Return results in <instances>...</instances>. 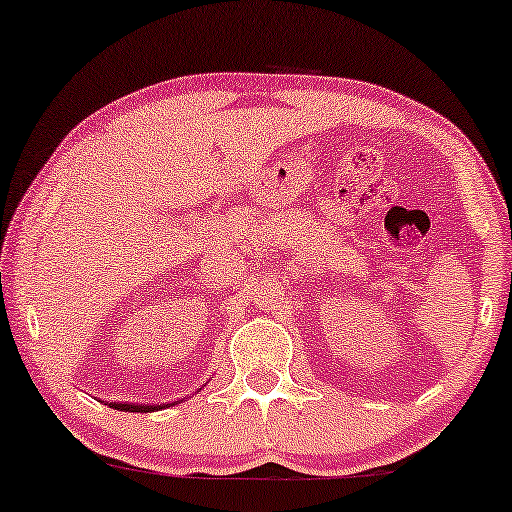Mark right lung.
<instances>
[{
	"instance_id": "obj_1",
	"label": "right lung",
	"mask_w": 512,
	"mask_h": 512,
	"mask_svg": "<svg viewBox=\"0 0 512 512\" xmlns=\"http://www.w3.org/2000/svg\"><path fill=\"white\" fill-rule=\"evenodd\" d=\"M169 406V403H167ZM111 408H115V410H125V413H150V410H157V408H162V403L160 406H148V403H111Z\"/></svg>"
}]
</instances>
